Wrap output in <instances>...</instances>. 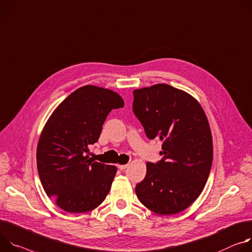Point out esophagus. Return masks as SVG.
Returning a JSON list of instances; mask_svg holds the SVG:
<instances>
[{
	"mask_svg": "<svg viewBox=\"0 0 252 252\" xmlns=\"http://www.w3.org/2000/svg\"><path fill=\"white\" fill-rule=\"evenodd\" d=\"M128 167V164H124V165H121V164H119L118 165V168L120 169V170H125L126 168Z\"/></svg>",
	"mask_w": 252,
	"mask_h": 252,
	"instance_id": "34e87169",
	"label": "esophagus"
}]
</instances>
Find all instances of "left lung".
<instances>
[{
  "mask_svg": "<svg viewBox=\"0 0 252 252\" xmlns=\"http://www.w3.org/2000/svg\"><path fill=\"white\" fill-rule=\"evenodd\" d=\"M133 95V111L147 137L163 142V159L147 162L136 195L157 214H177L199 197L210 173L213 145L205 112L193 96L167 84Z\"/></svg>",
  "mask_w": 252,
  "mask_h": 252,
  "instance_id": "1",
  "label": "left lung"
}]
</instances>
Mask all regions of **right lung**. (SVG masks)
I'll list each match as a JSON object with an SVG mask.
<instances>
[{"label": "right lung", "instance_id": "obj_1", "mask_svg": "<svg viewBox=\"0 0 252 252\" xmlns=\"http://www.w3.org/2000/svg\"><path fill=\"white\" fill-rule=\"evenodd\" d=\"M124 106L113 90L86 85L70 94L46 122L37 146V168L49 197L69 213H84L106 198L116 166L95 162L96 143L112 109Z\"/></svg>", "mask_w": 252, "mask_h": 252}]
</instances>
